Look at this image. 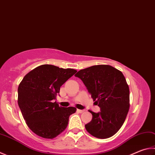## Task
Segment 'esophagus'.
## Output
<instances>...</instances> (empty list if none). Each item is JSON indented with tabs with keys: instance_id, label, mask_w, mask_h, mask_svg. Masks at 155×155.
Wrapping results in <instances>:
<instances>
[{
	"instance_id": "34e87169",
	"label": "esophagus",
	"mask_w": 155,
	"mask_h": 155,
	"mask_svg": "<svg viewBox=\"0 0 155 155\" xmlns=\"http://www.w3.org/2000/svg\"><path fill=\"white\" fill-rule=\"evenodd\" d=\"M85 111V110H80V109H77V112H79V113H83V112Z\"/></svg>"
}]
</instances>
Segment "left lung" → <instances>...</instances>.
Wrapping results in <instances>:
<instances>
[{
  "label": "left lung",
  "instance_id": "obj_1",
  "mask_svg": "<svg viewBox=\"0 0 155 155\" xmlns=\"http://www.w3.org/2000/svg\"><path fill=\"white\" fill-rule=\"evenodd\" d=\"M79 78L100 108L85 126L93 136L106 139L117 133L124 123L129 108V89L120 70L109 65H96L81 70Z\"/></svg>",
  "mask_w": 155,
  "mask_h": 155
}]
</instances>
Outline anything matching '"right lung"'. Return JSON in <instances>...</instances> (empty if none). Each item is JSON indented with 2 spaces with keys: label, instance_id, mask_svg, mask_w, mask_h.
I'll return each mask as SVG.
<instances>
[{
  "label": "right lung",
  "instance_id": "right-lung-1",
  "mask_svg": "<svg viewBox=\"0 0 155 155\" xmlns=\"http://www.w3.org/2000/svg\"><path fill=\"white\" fill-rule=\"evenodd\" d=\"M76 72L44 64L28 73L19 85V107L27 125L37 136L53 139L67 127L69 117L77 108L60 106L53 100L60 87Z\"/></svg>",
  "mask_w": 155,
  "mask_h": 155
}]
</instances>
